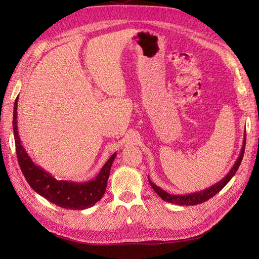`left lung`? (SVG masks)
<instances>
[{"mask_svg": "<svg viewBox=\"0 0 259 259\" xmlns=\"http://www.w3.org/2000/svg\"><path fill=\"white\" fill-rule=\"evenodd\" d=\"M245 144H246V131L244 134L243 146H241V150H240L239 156L237 158V160H236V162L234 163L232 169L229 170V172L225 176L222 180H219L218 183H216L210 187H208V188L203 189V190L190 192V194H186V195H171V194H169V192L161 189L160 187H158L156 184H153L149 177H148V180H149V184L152 187V189L155 190L159 195V197H160L161 199L166 202H170V203H174V205H179V206H194V205H198V203L205 202L208 199H210V198L213 197L216 194H218V192L221 191L224 187L229 183L230 179L234 177V175L236 174V171H237L239 166H240L241 160H243L244 151H245Z\"/></svg>", "mask_w": 259, "mask_h": 259, "instance_id": "1", "label": "left lung"}]
</instances>
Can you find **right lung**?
<instances>
[{"instance_id":"obj_1","label":"right lung","mask_w":259,"mask_h":259,"mask_svg":"<svg viewBox=\"0 0 259 259\" xmlns=\"http://www.w3.org/2000/svg\"><path fill=\"white\" fill-rule=\"evenodd\" d=\"M18 100L19 97L16 98L14 102L13 110V135L15 149L21 170L30 187H32V189L36 194L46 198L47 200L65 209L82 210V209L90 208L96 205V202L101 199L104 191H106L110 169H111L117 152H114L108 159V161L103 164L100 171L92 180L83 181V183L58 180L41 166L34 163L22 145L18 131V120H16L18 118Z\"/></svg>"}]
</instances>
